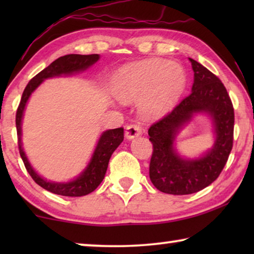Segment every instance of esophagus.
Returning <instances> with one entry per match:
<instances>
[{"mask_svg": "<svg viewBox=\"0 0 254 254\" xmlns=\"http://www.w3.org/2000/svg\"><path fill=\"white\" fill-rule=\"evenodd\" d=\"M141 134H142V128L140 125L133 124V125H129V126H127L125 136H126V138H128V140H131V138L140 136Z\"/></svg>", "mask_w": 254, "mask_h": 254, "instance_id": "34e87169", "label": "esophagus"}]
</instances>
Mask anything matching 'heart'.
Masks as SVG:
<instances>
[{"mask_svg":"<svg viewBox=\"0 0 254 254\" xmlns=\"http://www.w3.org/2000/svg\"><path fill=\"white\" fill-rule=\"evenodd\" d=\"M185 72L175 62L161 60L134 62L119 68L113 77V89L123 100L143 97L140 107L147 117H157L178 102L185 88Z\"/></svg>","mask_w":254,"mask_h":254,"instance_id":"b5f03b06","label":"heart"}]
</instances>
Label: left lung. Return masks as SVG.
<instances>
[{
    "label": "left lung",
    "instance_id": "left-lung-1",
    "mask_svg": "<svg viewBox=\"0 0 254 254\" xmlns=\"http://www.w3.org/2000/svg\"><path fill=\"white\" fill-rule=\"evenodd\" d=\"M194 72L190 93L149 128L154 145L149 176L158 190L173 195L192 194L217 179L232 149L234 107L223 83L206 67L189 58ZM196 115L211 123L213 145L195 158L180 154L176 140Z\"/></svg>",
    "mask_w": 254,
    "mask_h": 254
}]
</instances>
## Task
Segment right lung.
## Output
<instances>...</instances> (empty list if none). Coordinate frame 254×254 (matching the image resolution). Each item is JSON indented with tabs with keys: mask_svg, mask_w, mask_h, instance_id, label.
I'll use <instances>...</instances> for the list:
<instances>
[{
	"mask_svg": "<svg viewBox=\"0 0 254 254\" xmlns=\"http://www.w3.org/2000/svg\"><path fill=\"white\" fill-rule=\"evenodd\" d=\"M100 59L99 54L81 55V54H68L61 57L52 62L47 68L41 70L39 74L29 82L24 90L22 99H20L18 110L16 113V128L17 136H18L19 154L22 157L24 165L32 177V179L38 185L46 190L64 196H82L95 190L99 184L103 182L105 177L107 165L114 150L119 147L124 141V128H116V129H107L100 134L97 141L96 148L90 157L88 164L82 170L81 173L68 182H54L47 180L38 173L27 158L24 151L22 142V124L24 112H25L27 102L32 93L43 84L45 79L53 77H62V76H71L81 74L92 67Z\"/></svg>",
	"mask_w": 254,
	"mask_h": 254,
	"instance_id": "add662e5",
	"label": "right lung"
}]
</instances>
